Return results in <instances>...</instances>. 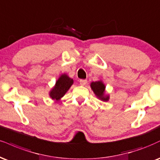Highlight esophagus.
I'll return each instance as SVG.
<instances>
[{
    "label": "esophagus",
    "mask_w": 160,
    "mask_h": 160,
    "mask_svg": "<svg viewBox=\"0 0 160 160\" xmlns=\"http://www.w3.org/2000/svg\"><path fill=\"white\" fill-rule=\"evenodd\" d=\"M86 82H87V80H82H82H80V84L81 86H85L86 84Z\"/></svg>",
    "instance_id": "obj_1"
}]
</instances>
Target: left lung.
<instances>
[{"instance_id": "8db88e82", "label": "left lung", "mask_w": 160, "mask_h": 160, "mask_svg": "<svg viewBox=\"0 0 160 160\" xmlns=\"http://www.w3.org/2000/svg\"><path fill=\"white\" fill-rule=\"evenodd\" d=\"M91 88L93 90L94 93L99 99L102 100L103 101H107L109 100V96H105V86L102 82V81H96L92 82L91 83Z\"/></svg>"}]
</instances>
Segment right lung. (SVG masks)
Returning <instances> with one entry per match:
<instances>
[{
	"label": "right lung",
	"instance_id": "add662e5",
	"mask_svg": "<svg viewBox=\"0 0 160 160\" xmlns=\"http://www.w3.org/2000/svg\"><path fill=\"white\" fill-rule=\"evenodd\" d=\"M73 79L70 78L66 74H62L57 82L54 87L50 92V96L53 100L59 101L64 96L69 88L73 84Z\"/></svg>",
	"mask_w": 160,
	"mask_h": 160
}]
</instances>
